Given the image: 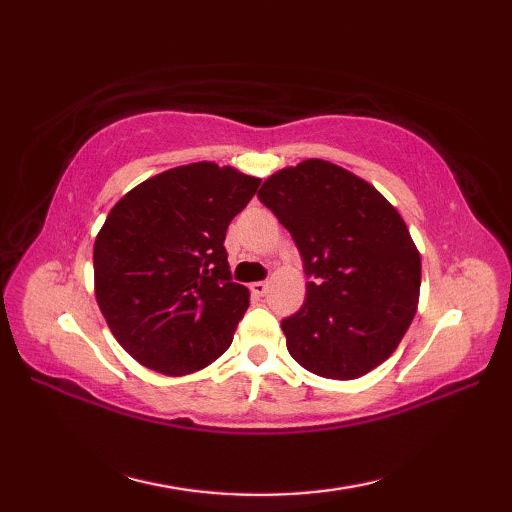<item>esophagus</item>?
<instances>
[{"instance_id": "obj_1", "label": "esophagus", "mask_w": 512, "mask_h": 512, "mask_svg": "<svg viewBox=\"0 0 512 512\" xmlns=\"http://www.w3.org/2000/svg\"><path fill=\"white\" fill-rule=\"evenodd\" d=\"M248 288H250V292H253V295L264 297L268 292V281H255V284H250Z\"/></svg>"}]
</instances>
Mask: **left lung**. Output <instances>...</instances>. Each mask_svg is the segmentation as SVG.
<instances>
[{
  "label": "left lung",
  "instance_id": "1",
  "mask_svg": "<svg viewBox=\"0 0 512 512\" xmlns=\"http://www.w3.org/2000/svg\"><path fill=\"white\" fill-rule=\"evenodd\" d=\"M257 198L290 233L310 279L299 312L281 321L290 356L323 378L372 372L418 308L420 255L407 224L372 184L325 160L277 171Z\"/></svg>",
  "mask_w": 512,
  "mask_h": 512
}]
</instances>
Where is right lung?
<instances>
[{"label": "right lung", "mask_w": 512, "mask_h": 512, "mask_svg": "<svg viewBox=\"0 0 512 512\" xmlns=\"http://www.w3.org/2000/svg\"><path fill=\"white\" fill-rule=\"evenodd\" d=\"M262 184L193 162L138 184L94 242L96 301L116 341L167 376L211 365L248 308L224 248L226 228Z\"/></svg>", "instance_id": "right-lung-1"}]
</instances>
